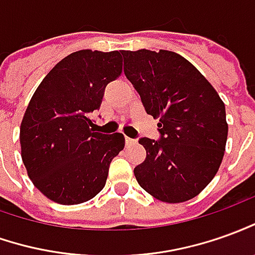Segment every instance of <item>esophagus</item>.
Wrapping results in <instances>:
<instances>
[{
  "label": "esophagus",
  "instance_id": "esophagus-1",
  "mask_svg": "<svg viewBox=\"0 0 255 255\" xmlns=\"http://www.w3.org/2000/svg\"><path fill=\"white\" fill-rule=\"evenodd\" d=\"M125 143H126L128 145L133 144V143H134V140H133V138H130V137H125Z\"/></svg>",
  "mask_w": 255,
  "mask_h": 255
}]
</instances>
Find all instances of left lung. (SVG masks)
I'll use <instances>...</instances> for the list:
<instances>
[{"label":"left lung","instance_id":"8db88e82","mask_svg":"<svg viewBox=\"0 0 255 255\" xmlns=\"http://www.w3.org/2000/svg\"><path fill=\"white\" fill-rule=\"evenodd\" d=\"M124 71L145 112L159 119V140L141 137L138 184L164 203L196 197L217 175L225 154V104L193 64L176 52L122 51Z\"/></svg>","mask_w":255,"mask_h":255}]
</instances>
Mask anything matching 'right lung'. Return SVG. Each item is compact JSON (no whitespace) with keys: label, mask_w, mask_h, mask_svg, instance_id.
<instances>
[{"label":"right lung","mask_w":255,"mask_h":255,"mask_svg":"<svg viewBox=\"0 0 255 255\" xmlns=\"http://www.w3.org/2000/svg\"><path fill=\"white\" fill-rule=\"evenodd\" d=\"M121 73V51L72 52L48 72L26 108L22 161L33 184L58 204L96 197L111 161L124 150L122 133H98L89 118L100 110L107 84Z\"/></svg>","instance_id":"right-lung-1"}]
</instances>
